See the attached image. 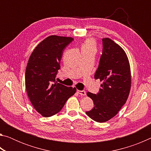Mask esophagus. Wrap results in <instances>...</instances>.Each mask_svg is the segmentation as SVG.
<instances>
[{"mask_svg":"<svg viewBox=\"0 0 151 151\" xmlns=\"http://www.w3.org/2000/svg\"><path fill=\"white\" fill-rule=\"evenodd\" d=\"M77 93L81 96H85L86 95V91H77Z\"/></svg>","mask_w":151,"mask_h":151,"instance_id":"obj_1","label":"esophagus"}]
</instances>
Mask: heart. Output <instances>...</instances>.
<instances>
[{"mask_svg":"<svg viewBox=\"0 0 151 151\" xmlns=\"http://www.w3.org/2000/svg\"><path fill=\"white\" fill-rule=\"evenodd\" d=\"M94 47H95V45H94V42L93 40L92 39H88L82 46V48H94Z\"/></svg>","mask_w":151,"mask_h":151,"instance_id":"1","label":"heart"}]
</instances>
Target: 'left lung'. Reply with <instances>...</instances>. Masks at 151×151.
Wrapping results in <instances>:
<instances>
[{
    "instance_id": "8db88e82",
    "label": "left lung",
    "mask_w": 151,
    "mask_h": 151,
    "mask_svg": "<svg viewBox=\"0 0 151 151\" xmlns=\"http://www.w3.org/2000/svg\"><path fill=\"white\" fill-rule=\"evenodd\" d=\"M103 54L94 78L103 82L97 94L88 92L93 109L86 114L98 122L114 117L126 103L131 86L129 61L124 50L109 38L103 39Z\"/></svg>"
}]
</instances>
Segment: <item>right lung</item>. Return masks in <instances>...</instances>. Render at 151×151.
<instances>
[{
    "label": "right lung",
    "mask_w": 151,
    "mask_h": 151,
    "mask_svg": "<svg viewBox=\"0 0 151 151\" xmlns=\"http://www.w3.org/2000/svg\"><path fill=\"white\" fill-rule=\"evenodd\" d=\"M73 40L72 37L49 36L36 47L28 61L25 73L28 96L36 111L45 117L60 112L76 91V88L55 81L63 51Z\"/></svg>",
    "instance_id": "right-lung-1"
}]
</instances>
